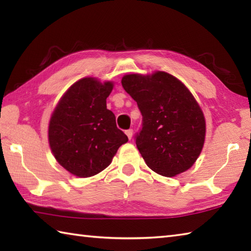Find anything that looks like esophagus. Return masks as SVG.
<instances>
[{
	"label": "esophagus",
	"mask_w": 251,
	"mask_h": 251,
	"mask_svg": "<svg viewBox=\"0 0 251 251\" xmlns=\"http://www.w3.org/2000/svg\"><path fill=\"white\" fill-rule=\"evenodd\" d=\"M125 134H126L127 137H128V139L130 140L131 137H132V129H127V130L125 131Z\"/></svg>",
	"instance_id": "34e87169"
}]
</instances>
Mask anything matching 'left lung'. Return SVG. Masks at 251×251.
I'll use <instances>...</instances> for the list:
<instances>
[{
  "mask_svg": "<svg viewBox=\"0 0 251 251\" xmlns=\"http://www.w3.org/2000/svg\"><path fill=\"white\" fill-rule=\"evenodd\" d=\"M122 85L142 114L136 145L148 166L164 177L193 166L204 147L206 122L188 87L163 71L126 74Z\"/></svg>",
  "mask_w": 251,
  "mask_h": 251,
  "instance_id": "1",
  "label": "left lung"
}]
</instances>
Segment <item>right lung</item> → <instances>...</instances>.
<instances>
[{
    "label": "right lung",
    "instance_id": "1",
    "mask_svg": "<svg viewBox=\"0 0 251 251\" xmlns=\"http://www.w3.org/2000/svg\"><path fill=\"white\" fill-rule=\"evenodd\" d=\"M113 83L84 77L63 94L52 112L49 142L56 161L69 173L88 178L109 166L128 138L106 109Z\"/></svg>",
    "mask_w": 251,
    "mask_h": 251
}]
</instances>
